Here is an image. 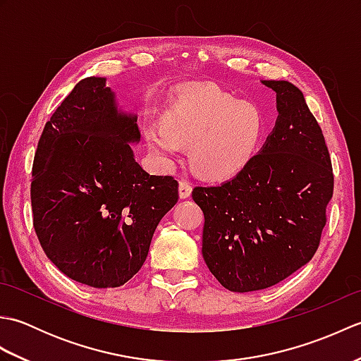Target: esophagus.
Returning <instances> with one entry per match:
<instances>
[{"instance_id":"1","label":"esophagus","mask_w":361,"mask_h":361,"mask_svg":"<svg viewBox=\"0 0 361 361\" xmlns=\"http://www.w3.org/2000/svg\"><path fill=\"white\" fill-rule=\"evenodd\" d=\"M190 194H192V186H190V183L181 180L178 183V195H180V198H188Z\"/></svg>"}]
</instances>
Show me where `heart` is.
Instances as JSON below:
<instances>
[{"label":"heart","mask_w":361,"mask_h":361,"mask_svg":"<svg viewBox=\"0 0 361 361\" xmlns=\"http://www.w3.org/2000/svg\"><path fill=\"white\" fill-rule=\"evenodd\" d=\"M265 118L256 104L239 102L209 83H192L178 91L167 106L163 126L145 127L149 147L164 159L189 144V163L208 180L234 178L250 164L262 140Z\"/></svg>","instance_id":"heart-1"}]
</instances>
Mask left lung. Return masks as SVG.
<instances>
[{
    "label": "left lung",
    "instance_id": "8db88e82",
    "mask_svg": "<svg viewBox=\"0 0 361 361\" xmlns=\"http://www.w3.org/2000/svg\"><path fill=\"white\" fill-rule=\"evenodd\" d=\"M262 83L278 110L262 149L233 180L192 190L204 214V262L239 293L276 286L309 262L334 192L331 157L302 91L287 80Z\"/></svg>",
    "mask_w": 361,
    "mask_h": 361
}]
</instances>
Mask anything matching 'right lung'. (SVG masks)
Returning <instances> with one entry per match:
<instances>
[{
	"label": "right lung",
	"mask_w": 361,
	"mask_h": 361,
	"mask_svg": "<svg viewBox=\"0 0 361 361\" xmlns=\"http://www.w3.org/2000/svg\"><path fill=\"white\" fill-rule=\"evenodd\" d=\"M137 116L105 78L82 79L46 122L32 166L34 228L46 256L75 282L124 286L178 202L172 176L136 163Z\"/></svg>",
	"instance_id": "add662e5"
}]
</instances>
